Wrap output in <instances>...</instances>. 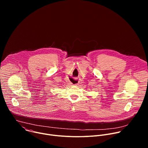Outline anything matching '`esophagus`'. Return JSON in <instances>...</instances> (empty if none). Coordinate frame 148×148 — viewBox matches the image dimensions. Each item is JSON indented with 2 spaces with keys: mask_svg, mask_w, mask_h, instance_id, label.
<instances>
[{
  "mask_svg": "<svg viewBox=\"0 0 148 148\" xmlns=\"http://www.w3.org/2000/svg\"><path fill=\"white\" fill-rule=\"evenodd\" d=\"M71 84H74V86H77L78 84H77V82L75 80L73 79V82H71Z\"/></svg>",
  "mask_w": 148,
  "mask_h": 148,
  "instance_id": "1",
  "label": "esophagus"
}]
</instances>
